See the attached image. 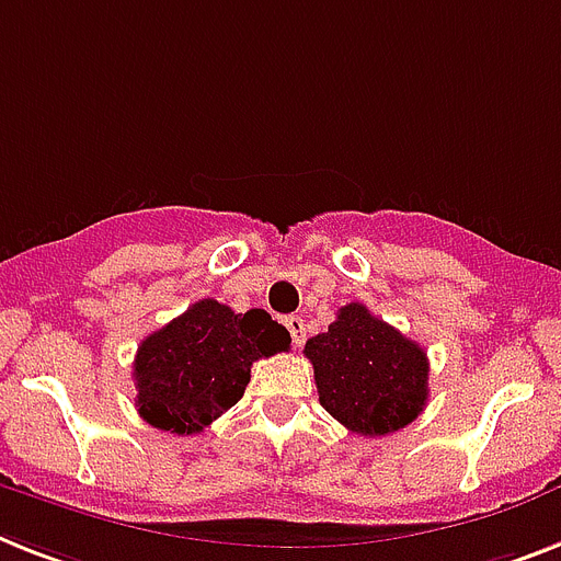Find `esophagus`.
I'll list each match as a JSON object with an SVG mask.
<instances>
[{
	"instance_id": "1",
	"label": "esophagus",
	"mask_w": 561,
	"mask_h": 561,
	"mask_svg": "<svg viewBox=\"0 0 561 561\" xmlns=\"http://www.w3.org/2000/svg\"><path fill=\"white\" fill-rule=\"evenodd\" d=\"M284 323H286V330H289L291 341H295V346H300L304 341H307V321H304V318H298V314H289Z\"/></svg>"
}]
</instances>
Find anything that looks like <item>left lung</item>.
Listing matches in <instances>:
<instances>
[{
	"label": "left lung",
	"instance_id": "left-lung-1",
	"mask_svg": "<svg viewBox=\"0 0 561 561\" xmlns=\"http://www.w3.org/2000/svg\"><path fill=\"white\" fill-rule=\"evenodd\" d=\"M321 407L360 436H387L427 404V353L364 304L337 309L330 330L304 346Z\"/></svg>",
	"mask_w": 561,
	"mask_h": 561
}]
</instances>
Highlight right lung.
<instances>
[{"label":"right lung","instance_id":"1","mask_svg":"<svg viewBox=\"0 0 561 561\" xmlns=\"http://www.w3.org/2000/svg\"><path fill=\"white\" fill-rule=\"evenodd\" d=\"M286 327L270 312L238 314L203 298L137 346V410L151 427L192 436L243 398L252 364L286 353Z\"/></svg>","mask_w":561,"mask_h":561}]
</instances>
